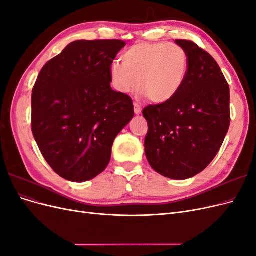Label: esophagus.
Here are the masks:
<instances>
[{
    "mask_svg": "<svg viewBox=\"0 0 256 256\" xmlns=\"http://www.w3.org/2000/svg\"><path fill=\"white\" fill-rule=\"evenodd\" d=\"M134 112H136V115H140V114L142 113V108H141V106L138 104H136V102H134Z\"/></svg>",
    "mask_w": 256,
    "mask_h": 256,
    "instance_id": "1",
    "label": "esophagus"
}]
</instances>
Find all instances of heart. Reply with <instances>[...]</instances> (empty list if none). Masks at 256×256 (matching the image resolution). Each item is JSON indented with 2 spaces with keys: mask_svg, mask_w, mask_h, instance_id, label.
I'll return each instance as SVG.
<instances>
[{
  "mask_svg": "<svg viewBox=\"0 0 256 256\" xmlns=\"http://www.w3.org/2000/svg\"><path fill=\"white\" fill-rule=\"evenodd\" d=\"M114 88L124 94L138 84L140 92L154 104L173 99L188 74V56L180 46L166 42H138L122 53V63L110 69Z\"/></svg>",
  "mask_w": 256,
  "mask_h": 256,
  "instance_id": "heart-1",
  "label": "heart"
}]
</instances>
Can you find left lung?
Masks as SVG:
<instances>
[{
  "label": "left lung",
  "instance_id": "1",
  "mask_svg": "<svg viewBox=\"0 0 256 256\" xmlns=\"http://www.w3.org/2000/svg\"><path fill=\"white\" fill-rule=\"evenodd\" d=\"M188 56V74L168 102L143 109L148 124L145 154L157 173L187 180L216 156L230 128V86L216 60L191 40H176Z\"/></svg>",
  "mask_w": 256,
  "mask_h": 256
}]
</instances>
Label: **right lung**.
I'll return each mask as SVG.
<instances>
[{"label":"right lung","instance_id":"add662e5","mask_svg":"<svg viewBox=\"0 0 256 256\" xmlns=\"http://www.w3.org/2000/svg\"><path fill=\"white\" fill-rule=\"evenodd\" d=\"M126 42L76 40L46 63L32 94V132L44 158L67 180L88 182L109 164L114 138L134 115L111 88L110 69Z\"/></svg>","mask_w":256,"mask_h":256}]
</instances>
